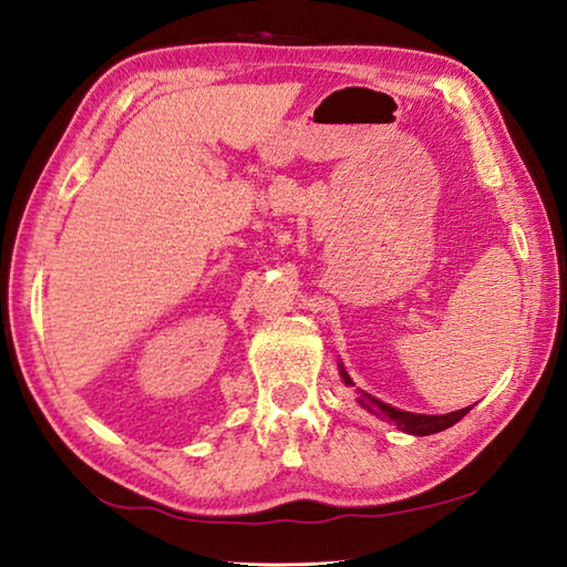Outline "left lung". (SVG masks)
Segmentation results:
<instances>
[{"instance_id":"obj_1","label":"left lung","mask_w":567,"mask_h":567,"mask_svg":"<svg viewBox=\"0 0 567 567\" xmlns=\"http://www.w3.org/2000/svg\"><path fill=\"white\" fill-rule=\"evenodd\" d=\"M339 374H342L344 384L349 386L354 382L349 379V374L344 372V367L339 364ZM359 404H362L367 411H372V414L377 416H384L389 421H394V424L406 431V434H414V436H429V434H439V431H444L449 426H454L456 421H461L463 416L468 414L471 406L466 409H458V411H451V414H441V416H431V414H411V411H401V409H394L384 404V401H379L377 396L367 394V391H359Z\"/></svg>"}]
</instances>
